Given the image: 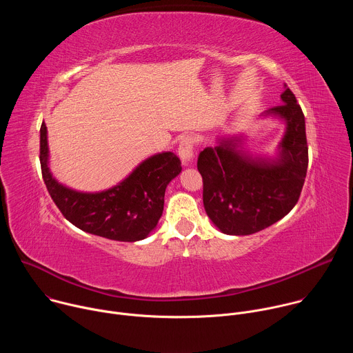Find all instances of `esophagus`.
<instances>
[{"instance_id": "34e87169", "label": "esophagus", "mask_w": 353, "mask_h": 353, "mask_svg": "<svg viewBox=\"0 0 353 353\" xmlns=\"http://www.w3.org/2000/svg\"><path fill=\"white\" fill-rule=\"evenodd\" d=\"M195 141L192 137L187 135L184 137L181 141H180V145H179V157L181 159V162L188 166L190 162L194 159V145Z\"/></svg>"}]
</instances>
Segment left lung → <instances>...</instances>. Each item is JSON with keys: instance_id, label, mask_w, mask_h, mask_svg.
Masks as SVG:
<instances>
[{"instance_id": "8db88e82", "label": "left lung", "mask_w": 353, "mask_h": 353, "mask_svg": "<svg viewBox=\"0 0 353 353\" xmlns=\"http://www.w3.org/2000/svg\"><path fill=\"white\" fill-rule=\"evenodd\" d=\"M282 105L263 113L285 123L275 158L253 155L243 148V135L221 137L198 157L204 183V207L225 234L257 233L288 215L303 188L309 148L305 116L285 85Z\"/></svg>"}]
</instances>
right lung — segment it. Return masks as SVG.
Wrapping results in <instances>:
<instances>
[{
	"instance_id": "right-lung-1",
	"label": "right lung",
	"mask_w": 353,
	"mask_h": 353,
	"mask_svg": "<svg viewBox=\"0 0 353 353\" xmlns=\"http://www.w3.org/2000/svg\"><path fill=\"white\" fill-rule=\"evenodd\" d=\"M40 165L44 184L61 214L86 233L117 241H138L154 232L163 212L168 184L180 174L173 152L142 161L112 188L83 192L59 183L48 168L47 127H40Z\"/></svg>"
}]
</instances>
